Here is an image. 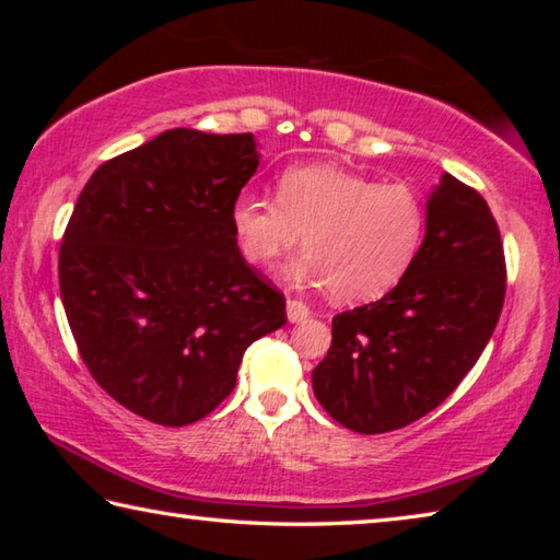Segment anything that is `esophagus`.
Wrapping results in <instances>:
<instances>
[{"mask_svg": "<svg viewBox=\"0 0 560 560\" xmlns=\"http://www.w3.org/2000/svg\"><path fill=\"white\" fill-rule=\"evenodd\" d=\"M287 316H289L291 324H301V320H306L311 316V308L299 299H289L287 301Z\"/></svg>", "mask_w": 560, "mask_h": 560, "instance_id": "esophagus-1", "label": "esophagus"}]
</instances>
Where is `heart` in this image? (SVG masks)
<instances>
[{"label":"heart","instance_id":"b5f03b06","mask_svg":"<svg viewBox=\"0 0 560 560\" xmlns=\"http://www.w3.org/2000/svg\"><path fill=\"white\" fill-rule=\"evenodd\" d=\"M428 212L405 183H381L336 163L291 165L277 200L240 195L232 230L246 261L271 267L303 232L289 277L326 287L340 301H368L393 289L420 252Z\"/></svg>","mask_w":560,"mask_h":560}]
</instances>
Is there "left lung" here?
<instances>
[{
  "mask_svg": "<svg viewBox=\"0 0 560 560\" xmlns=\"http://www.w3.org/2000/svg\"><path fill=\"white\" fill-rule=\"evenodd\" d=\"M506 261L477 189L444 173L428 200L424 240L381 301L334 316L314 393L343 428L383 434L420 420L457 390L504 306Z\"/></svg>",
  "mask_w": 560,
  "mask_h": 560,
  "instance_id": "left-lung-1",
  "label": "left lung"
}]
</instances>
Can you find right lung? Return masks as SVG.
I'll return each instance as SVG.
<instances>
[{"label": "right lung", "mask_w": 560, "mask_h": 560, "mask_svg": "<svg viewBox=\"0 0 560 560\" xmlns=\"http://www.w3.org/2000/svg\"><path fill=\"white\" fill-rule=\"evenodd\" d=\"M257 167L252 132L173 128L103 163L73 207L59 252L73 340L93 381L150 422L210 415L244 350L287 324L232 230Z\"/></svg>", "instance_id": "obj_1"}]
</instances>
